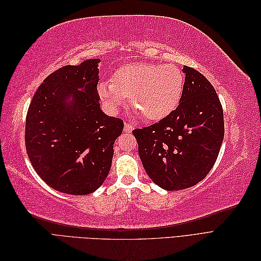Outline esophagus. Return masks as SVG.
Segmentation results:
<instances>
[{"label":"esophagus","instance_id":"esophagus-1","mask_svg":"<svg viewBox=\"0 0 261 261\" xmlns=\"http://www.w3.org/2000/svg\"><path fill=\"white\" fill-rule=\"evenodd\" d=\"M134 129V126L128 124V123H125L124 124V132L125 133H132V130Z\"/></svg>","mask_w":261,"mask_h":261}]
</instances>
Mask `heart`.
Wrapping results in <instances>:
<instances>
[{
	"label": "heart",
	"mask_w": 261,
	"mask_h": 261,
	"mask_svg": "<svg viewBox=\"0 0 261 261\" xmlns=\"http://www.w3.org/2000/svg\"><path fill=\"white\" fill-rule=\"evenodd\" d=\"M183 90L184 75L176 66L141 62L120 67L112 83L98 85L108 111L115 113L130 98L132 106L148 121H160L174 111Z\"/></svg>",
	"instance_id": "1"
}]
</instances>
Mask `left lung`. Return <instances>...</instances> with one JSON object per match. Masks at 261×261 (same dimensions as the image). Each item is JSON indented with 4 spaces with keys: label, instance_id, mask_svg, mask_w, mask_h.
Masks as SVG:
<instances>
[{
    "label": "left lung",
    "instance_id": "obj_1",
    "mask_svg": "<svg viewBox=\"0 0 261 261\" xmlns=\"http://www.w3.org/2000/svg\"><path fill=\"white\" fill-rule=\"evenodd\" d=\"M183 72L184 90L174 111L133 130L148 176L167 191L192 187L206 177L224 137L223 109L216 89L198 70L185 65Z\"/></svg>",
    "mask_w": 261,
    "mask_h": 261
}]
</instances>
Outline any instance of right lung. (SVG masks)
I'll use <instances>...</instances> for the list:
<instances>
[{
  "mask_svg": "<svg viewBox=\"0 0 261 261\" xmlns=\"http://www.w3.org/2000/svg\"><path fill=\"white\" fill-rule=\"evenodd\" d=\"M99 59L67 65L45 78L31 100L25 127L29 160L50 187L88 195L103 184L121 135V118L100 109Z\"/></svg>",
  "mask_w": 261,
  "mask_h": 261,
  "instance_id": "add662e5",
  "label": "right lung"
}]
</instances>
